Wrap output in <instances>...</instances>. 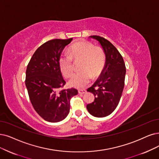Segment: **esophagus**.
Returning <instances> with one entry per match:
<instances>
[{
	"label": "esophagus",
	"instance_id": "34e87169",
	"mask_svg": "<svg viewBox=\"0 0 159 159\" xmlns=\"http://www.w3.org/2000/svg\"><path fill=\"white\" fill-rule=\"evenodd\" d=\"M86 93V90L85 89H80V90H78V93L79 94H84Z\"/></svg>",
	"mask_w": 159,
	"mask_h": 159
}]
</instances>
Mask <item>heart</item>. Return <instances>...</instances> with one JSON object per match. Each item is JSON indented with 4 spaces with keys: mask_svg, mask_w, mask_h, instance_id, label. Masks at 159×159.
<instances>
[{
    "mask_svg": "<svg viewBox=\"0 0 159 159\" xmlns=\"http://www.w3.org/2000/svg\"><path fill=\"white\" fill-rule=\"evenodd\" d=\"M68 55H61L59 59V66L62 75L68 78L74 70V61H81V72L72 75L69 84L75 88H84L93 78H97L104 70L106 55L100 48L95 47L90 42L80 40L74 43L68 48Z\"/></svg>",
    "mask_w": 159,
    "mask_h": 159,
    "instance_id": "heart-1",
    "label": "heart"
}]
</instances>
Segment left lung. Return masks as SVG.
<instances>
[{
	"instance_id": "8db88e82",
	"label": "left lung",
	"mask_w": 159,
	"mask_h": 159,
	"mask_svg": "<svg viewBox=\"0 0 159 159\" xmlns=\"http://www.w3.org/2000/svg\"><path fill=\"white\" fill-rule=\"evenodd\" d=\"M98 40L106 55L104 70L96 82L87 89L94 100L87 105L88 111L97 117L109 116L117 107L125 85L126 67L123 57L113 44L103 37L91 36Z\"/></svg>"
}]
</instances>
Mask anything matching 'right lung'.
<instances>
[{
    "label": "right lung",
    "mask_w": 159,
    "mask_h": 159,
    "mask_svg": "<svg viewBox=\"0 0 159 159\" xmlns=\"http://www.w3.org/2000/svg\"><path fill=\"white\" fill-rule=\"evenodd\" d=\"M72 39L49 40L38 48L26 70L25 85L31 104L38 114L48 122L63 120L70 111V101L78 90L62 89L66 82L59 66V59Z\"/></svg>",
    "instance_id": "add662e5"
}]
</instances>
